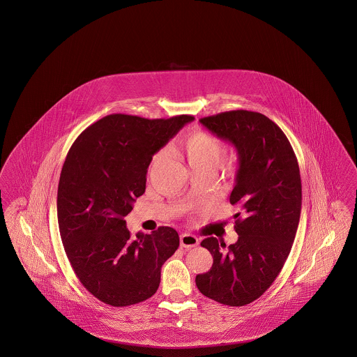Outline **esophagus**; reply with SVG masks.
I'll list each match as a JSON object with an SVG mask.
<instances>
[{
	"label": "esophagus",
	"mask_w": 357,
	"mask_h": 357,
	"mask_svg": "<svg viewBox=\"0 0 357 357\" xmlns=\"http://www.w3.org/2000/svg\"><path fill=\"white\" fill-rule=\"evenodd\" d=\"M197 245H199V238L194 234H190V233L181 234V246L184 249H191Z\"/></svg>",
	"instance_id": "1"
}]
</instances>
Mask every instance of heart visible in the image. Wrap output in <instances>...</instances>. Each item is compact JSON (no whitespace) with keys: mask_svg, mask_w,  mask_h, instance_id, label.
<instances>
[{"mask_svg":"<svg viewBox=\"0 0 357 357\" xmlns=\"http://www.w3.org/2000/svg\"><path fill=\"white\" fill-rule=\"evenodd\" d=\"M176 151L185 158L192 172H208L213 173L224 157L222 142L208 133L206 130H196L190 132L176 146ZM165 157V151H160L153 154L149 163V174L160 165ZM238 162L236 158H229L222 162V169L227 174L237 172Z\"/></svg>","mask_w":357,"mask_h":357,"instance_id":"b5f03b06","label":"heart"}]
</instances>
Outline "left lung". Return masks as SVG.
Wrapping results in <instances>:
<instances>
[{"label": "left lung", "instance_id": "1", "mask_svg": "<svg viewBox=\"0 0 357 357\" xmlns=\"http://www.w3.org/2000/svg\"><path fill=\"white\" fill-rule=\"evenodd\" d=\"M200 123L230 141L239 154L237 183L230 204L237 206L238 241H202L213 257L196 287L208 298L245 306L266 292L288 258L301 213V175L292 145L266 115L233 109L202 118Z\"/></svg>", "mask_w": 357, "mask_h": 357}]
</instances>
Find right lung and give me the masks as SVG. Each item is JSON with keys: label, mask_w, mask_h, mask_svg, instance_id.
I'll return each instance as SVG.
<instances>
[{"label": "right lung", "mask_w": 357, "mask_h": 357, "mask_svg": "<svg viewBox=\"0 0 357 357\" xmlns=\"http://www.w3.org/2000/svg\"><path fill=\"white\" fill-rule=\"evenodd\" d=\"M191 115L145 119L112 114L84 130L66 154L57 190V221L78 280L102 303L124 307L157 292L161 267L179 246L170 227L130 236L126 220L145 192L151 155Z\"/></svg>", "instance_id": "right-lung-1"}]
</instances>
